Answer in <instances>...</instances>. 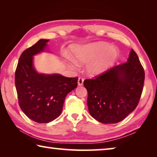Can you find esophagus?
Masks as SVG:
<instances>
[{"instance_id":"obj_1","label":"esophagus","mask_w":157,"mask_h":157,"mask_svg":"<svg viewBox=\"0 0 157 157\" xmlns=\"http://www.w3.org/2000/svg\"><path fill=\"white\" fill-rule=\"evenodd\" d=\"M84 83V79L82 78H78V86H82Z\"/></svg>"}]
</instances>
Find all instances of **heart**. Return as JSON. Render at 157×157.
<instances>
[{
    "label": "heart",
    "instance_id": "obj_1",
    "mask_svg": "<svg viewBox=\"0 0 157 157\" xmlns=\"http://www.w3.org/2000/svg\"><path fill=\"white\" fill-rule=\"evenodd\" d=\"M118 56L116 48L104 42L76 46L73 50V60L79 64L88 63L86 71L89 75L96 76L107 71Z\"/></svg>",
    "mask_w": 157,
    "mask_h": 157
}]
</instances>
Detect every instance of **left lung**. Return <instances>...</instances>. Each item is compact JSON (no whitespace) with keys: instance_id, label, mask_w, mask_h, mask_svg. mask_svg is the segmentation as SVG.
Wrapping results in <instances>:
<instances>
[{"instance_id":"1","label":"left lung","mask_w":157,"mask_h":157,"mask_svg":"<svg viewBox=\"0 0 157 157\" xmlns=\"http://www.w3.org/2000/svg\"><path fill=\"white\" fill-rule=\"evenodd\" d=\"M145 73L136 53L131 50L125 63L114 66L93 79H85L87 105L93 118L103 124L123 121L139 103Z\"/></svg>"}]
</instances>
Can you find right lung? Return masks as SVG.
I'll use <instances>...</instances> for the list:
<instances>
[{
    "instance_id": "obj_1",
    "label": "right lung",
    "mask_w": 157,
    "mask_h": 157,
    "mask_svg": "<svg viewBox=\"0 0 157 157\" xmlns=\"http://www.w3.org/2000/svg\"><path fill=\"white\" fill-rule=\"evenodd\" d=\"M49 39H40L23 52L15 73L18 104L29 118L39 123H50L60 116L65 98L78 86V78L58 73H40L34 66V56L48 52Z\"/></svg>"
}]
</instances>
